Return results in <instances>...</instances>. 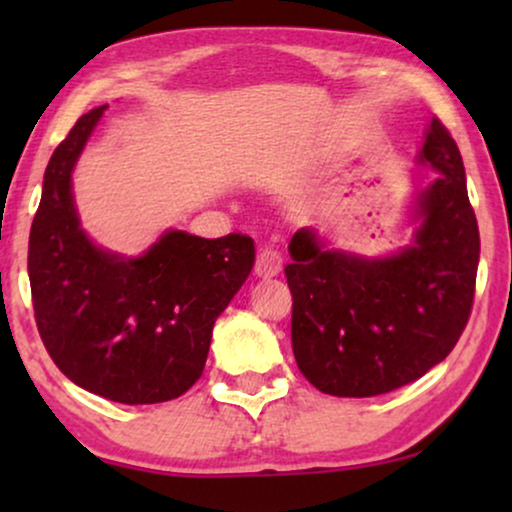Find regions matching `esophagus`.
I'll list each match as a JSON object with an SVG mask.
<instances>
[{"mask_svg":"<svg viewBox=\"0 0 512 512\" xmlns=\"http://www.w3.org/2000/svg\"><path fill=\"white\" fill-rule=\"evenodd\" d=\"M279 270H282V256L272 249H261L256 256V268L254 272L258 277L268 279V277H277Z\"/></svg>","mask_w":512,"mask_h":512,"instance_id":"34e87169","label":"esophagus"}]
</instances>
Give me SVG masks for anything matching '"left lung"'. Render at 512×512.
I'll list each match as a JSON object with an SVG mask.
<instances>
[{"instance_id":"8db88e82","label":"left lung","mask_w":512,"mask_h":512,"mask_svg":"<svg viewBox=\"0 0 512 512\" xmlns=\"http://www.w3.org/2000/svg\"><path fill=\"white\" fill-rule=\"evenodd\" d=\"M415 160L438 177L412 198L408 247L366 256L331 247L317 228L291 237L293 356L324 394L368 398L419 380L452 352L471 314L478 221L464 160L438 118Z\"/></svg>"}]
</instances>
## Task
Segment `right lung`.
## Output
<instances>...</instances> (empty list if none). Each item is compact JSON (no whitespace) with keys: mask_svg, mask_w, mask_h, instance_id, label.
<instances>
[{"mask_svg":"<svg viewBox=\"0 0 512 512\" xmlns=\"http://www.w3.org/2000/svg\"><path fill=\"white\" fill-rule=\"evenodd\" d=\"M104 109H90L48 160L30 230L39 335L81 389L125 405L172 401L200 380L212 328L256 261L254 240L167 228L144 254L104 249L81 226L74 170Z\"/></svg>","mask_w":512,"mask_h":512,"instance_id":"right-lung-1","label":"right lung"}]
</instances>
